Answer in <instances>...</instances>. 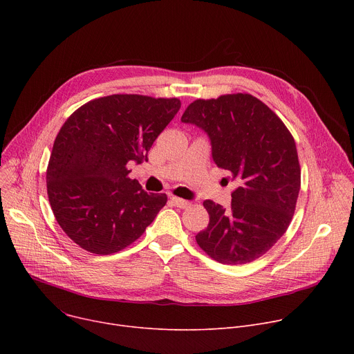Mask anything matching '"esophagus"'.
Here are the masks:
<instances>
[{"instance_id":"1","label":"esophagus","mask_w":354,"mask_h":354,"mask_svg":"<svg viewBox=\"0 0 354 354\" xmlns=\"http://www.w3.org/2000/svg\"><path fill=\"white\" fill-rule=\"evenodd\" d=\"M171 201L174 203V206H176V207H179V209H186V207L190 206V201L183 200V198L176 197V196H172V197H171Z\"/></svg>"}]
</instances>
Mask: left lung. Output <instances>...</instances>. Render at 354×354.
Returning a JSON list of instances; mask_svg holds the SVG:
<instances>
[{"label":"left lung","mask_w":354,"mask_h":354,"mask_svg":"<svg viewBox=\"0 0 354 354\" xmlns=\"http://www.w3.org/2000/svg\"><path fill=\"white\" fill-rule=\"evenodd\" d=\"M180 120L207 133L216 165L236 183L230 209L203 201L210 223L196 235L197 245L224 265L261 258L287 231L295 210L301 169L291 133L249 93L197 99Z\"/></svg>","instance_id":"left-lung-1"}]
</instances>
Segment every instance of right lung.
<instances>
[{
    "label": "right lung",
    "mask_w": 354,
    "mask_h": 354,
    "mask_svg": "<svg viewBox=\"0 0 354 354\" xmlns=\"http://www.w3.org/2000/svg\"><path fill=\"white\" fill-rule=\"evenodd\" d=\"M180 109L178 97L109 95L78 108L60 129L47 165V194L63 231L82 249L111 255L138 239L167 205L130 179Z\"/></svg>",
    "instance_id": "1"
}]
</instances>
